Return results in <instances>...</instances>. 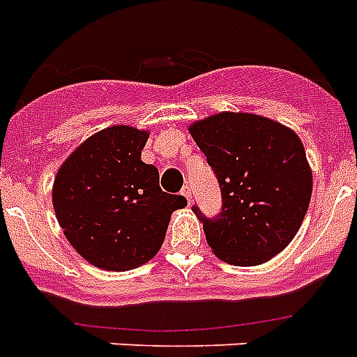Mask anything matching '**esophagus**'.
<instances>
[{
    "label": "esophagus",
    "mask_w": 357,
    "mask_h": 357,
    "mask_svg": "<svg viewBox=\"0 0 357 357\" xmlns=\"http://www.w3.org/2000/svg\"><path fill=\"white\" fill-rule=\"evenodd\" d=\"M182 197H186V201L188 202H192V195H193V192H192V186H190V184H186V186L182 188Z\"/></svg>",
    "instance_id": "obj_1"
}]
</instances>
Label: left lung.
<instances>
[{
  "instance_id": "obj_1",
  "label": "left lung",
  "mask_w": 357,
  "mask_h": 357,
  "mask_svg": "<svg viewBox=\"0 0 357 357\" xmlns=\"http://www.w3.org/2000/svg\"><path fill=\"white\" fill-rule=\"evenodd\" d=\"M190 134L223 195L215 219L192 208L213 255L250 267L286 249L304 221L313 184L295 130L258 114L221 112L195 121Z\"/></svg>"
}]
</instances>
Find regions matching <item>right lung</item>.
Returning <instances> with one entry per match:
<instances>
[{
    "instance_id": "1",
    "label": "right lung",
    "mask_w": 357,
    "mask_h": 357,
    "mask_svg": "<svg viewBox=\"0 0 357 357\" xmlns=\"http://www.w3.org/2000/svg\"><path fill=\"white\" fill-rule=\"evenodd\" d=\"M149 132L114 125L84 139L56 171L53 208L71 247L96 267L129 271L160 250L182 195L162 192L142 162Z\"/></svg>"
}]
</instances>
